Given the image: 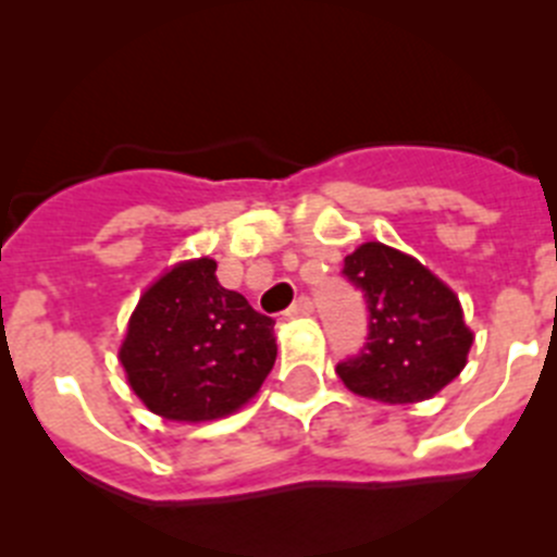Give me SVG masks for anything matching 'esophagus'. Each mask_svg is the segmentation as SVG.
Instances as JSON below:
<instances>
[{"label": "esophagus", "instance_id": "34e87169", "mask_svg": "<svg viewBox=\"0 0 557 557\" xmlns=\"http://www.w3.org/2000/svg\"><path fill=\"white\" fill-rule=\"evenodd\" d=\"M312 312V301H309L307 295H301V298H298V301L293 304V307H289V318H304V314H309Z\"/></svg>", "mask_w": 557, "mask_h": 557}]
</instances>
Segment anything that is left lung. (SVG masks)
<instances>
[{"instance_id": "8db88e82", "label": "left lung", "mask_w": 557, "mask_h": 557, "mask_svg": "<svg viewBox=\"0 0 557 557\" xmlns=\"http://www.w3.org/2000/svg\"><path fill=\"white\" fill-rule=\"evenodd\" d=\"M343 273L366 293L371 312L362 354L337 366L348 391L382 405H418L460 376L474 332L449 284L382 243L359 245Z\"/></svg>"}]
</instances>
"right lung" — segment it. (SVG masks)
<instances>
[{
	"label": "right lung",
	"instance_id": "add662e5",
	"mask_svg": "<svg viewBox=\"0 0 557 557\" xmlns=\"http://www.w3.org/2000/svg\"><path fill=\"white\" fill-rule=\"evenodd\" d=\"M209 256L172 264L141 293L120 346L127 385L156 416L203 424L234 416L275 362L273 321L220 287Z\"/></svg>",
	"mask_w": 557,
	"mask_h": 557
}]
</instances>
